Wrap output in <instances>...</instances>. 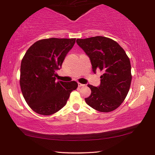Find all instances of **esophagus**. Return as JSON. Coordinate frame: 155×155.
I'll list each match as a JSON object with an SVG mask.
<instances>
[{
    "label": "esophagus",
    "mask_w": 155,
    "mask_h": 155,
    "mask_svg": "<svg viewBox=\"0 0 155 155\" xmlns=\"http://www.w3.org/2000/svg\"><path fill=\"white\" fill-rule=\"evenodd\" d=\"M78 87H84L85 86V84H81V83H78Z\"/></svg>",
    "instance_id": "obj_1"
}]
</instances>
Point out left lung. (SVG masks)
<instances>
[{
    "mask_svg": "<svg viewBox=\"0 0 155 155\" xmlns=\"http://www.w3.org/2000/svg\"><path fill=\"white\" fill-rule=\"evenodd\" d=\"M77 43L89 57L94 73L103 72L98 87L88 84L91 94L85 98L88 105L100 112L116 109L126 98L132 75L129 58L124 49L109 38L97 37L77 39Z\"/></svg>",
    "mask_w": 155,
    "mask_h": 155,
    "instance_id": "obj_1",
    "label": "left lung"
}]
</instances>
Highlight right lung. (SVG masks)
Wrapping results in <instances>:
<instances>
[{
  "label": "right lung",
  "mask_w": 155,
  "mask_h": 155,
  "mask_svg": "<svg viewBox=\"0 0 155 155\" xmlns=\"http://www.w3.org/2000/svg\"><path fill=\"white\" fill-rule=\"evenodd\" d=\"M76 38H51L38 41L29 48L22 59L20 85L29 107L38 114L51 115L67 104L75 81H56L64 58Z\"/></svg>",
  "instance_id": "1"
}]
</instances>
